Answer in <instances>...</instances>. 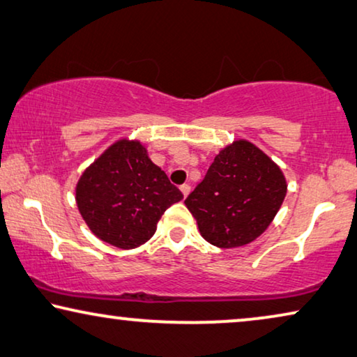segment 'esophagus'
Returning <instances> with one entry per match:
<instances>
[{
  "instance_id": "obj_1",
  "label": "esophagus",
  "mask_w": 357,
  "mask_h": 357,
  "mask_svg": "<svg viewBox=\"0 0 357 357\" xmlns=\"http://www.w3.org/2000/svg\"><path fill=\"white\" fill-rule=\"evenodd\" d=\"M180 191H182V193H183V196H185V198H187V196L190 195V191H191V187H190V185H188V183H185V185H182V187H180Z\"/></svg>"
}]
</instances>
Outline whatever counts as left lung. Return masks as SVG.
I'll return each mask as SVG.
<instances>
[{
	"instance_id": "left-lung-1",
	"label": "left lung",
	"mask_w": 357,
	"mask_h": 357,
	"mask_svg": "<svg viewBox=\"0 0 357 357\" xmlns=\"http://www.w3.org/2000/svg\"><path fill=\"white\" fill-rule=\"evenodd\" d=\"M285 195L282 169L252 143L236 140L220 149L185 206L201 236L227 250L245 246L264 234Z\"/></svg>"
}]
</instances>
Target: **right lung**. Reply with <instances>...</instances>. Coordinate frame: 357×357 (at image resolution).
Segmentation results:
<instances>
[{"label": "right lung", "instance_id": "add662e5", "mask_svg": "<svg viewBox=\"0 0 357 357\" xmlns=\"http://www.w3.org/2000/svg\"><path fill=\"white\" fill-rule=\"evenodd\" d=\"M183 199L182 191L148 156L138 140L112 143L75 187V201L85 224L98 238L121 248L146 243L169 206Z\"/></svg>", "mask_w": 357, "mask_h": 357}]
</instances>
